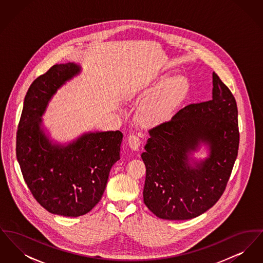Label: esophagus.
I'll return each instance as SVG.
<instances>
[{"mask_svg": "<svg viewBox=\"0 0 263 263\" xmlns=\"http://www.w3.org/2000/svg\"><path fill=\"white\" fill-rule=\"evenodd\" d=\"M128 145L129 147L132 149V150L137 151L140 148V145H141V140L140 138L136 136V135H130L128 139Z\"/></svg>", "mask_w": 263, "mask_h": 263, "instance_id": "34e87169", "label": "esophagus"}]
</instances>
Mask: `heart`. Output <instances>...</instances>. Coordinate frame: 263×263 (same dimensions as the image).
<instances>
[{"mask_svg": "<svg viewBox=\"0 0 263 263\" xmlns=\"http://www.w3.org/2000/svg\"><path fill=\"white\" fill-rule=\"evenodd\" d=\"M188 88L189 83L184 76H174L163 81L139 108V123L155 127L167 120L186 97Z\"/></svg>", "mask_w": 263, "mask_h": 263, "instance_id": "obj_1", "label": "heart"}]
</instances>
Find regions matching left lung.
Listing matches in <instances>:
<instances>
[{"mask_svg": "<svg viewBox=\"0 0 263 263\" xmlns=\"http://www.w3.org/2000/svg\"><path fill=\"white\" fill-rule=\"evenodd\" d=\"M212 100L188 104L170 121L149 130L141 155L146 165L144 203L164 220H188L206 212L225 191L238 156V107L231 90L213 73ZM201 142L210 157L190 155Z\"/></svg>", "mask_w": 263, "mask_h": 263, "instance_id": "1", "label": "left lung"}]
</instances>
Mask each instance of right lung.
Instances as JSON below:
<instances>
[{
  "instance_id": "add662e5",
  "label": "right lung",
  "mask_w": 263,
  "mask_h": 263,
  "mask_svg": "<svg viewBox=\"0 0 263 263\" xmlns=\"http://www.w3.org/2000/svg\"><path fill=\"white\" fill-rule=\"evenodd\" d=\"M75 63L56 64L28 88L16 132V158L25 183L48 212L79 217L100 202L110 168L120 159V131L89 132L67 146L52 144L41 116L57 89L80 74Z\"/></svg>"
}]
</instances>
